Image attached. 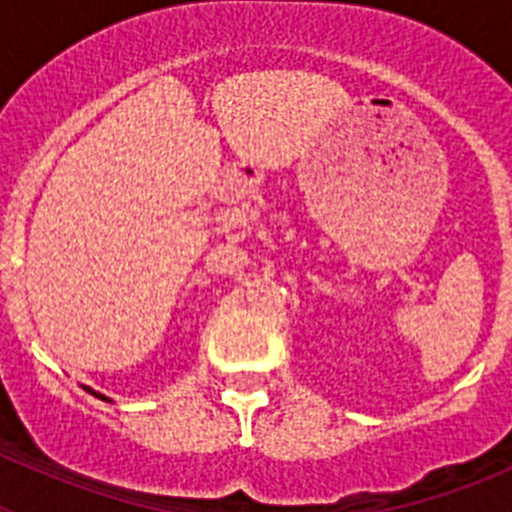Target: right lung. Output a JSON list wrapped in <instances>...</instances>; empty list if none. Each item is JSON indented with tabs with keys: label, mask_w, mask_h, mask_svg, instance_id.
I'll list each match as a JSON object with an SVG mask.
<instances>
[{
	"label": "right lung",
	"mask_w": 512,
	"mask_h": 512,
	"mask_svg": "<svg viewBox=\"0 0 512 512\" xmlns=\"http://www.w3.org/2000/svg\"><path fill=\"white\" fill-rule=\"evenodd\" d=\"M87 390H89V387H87ZM89 392H92V390H89ZM92 395H97V392H92ZM97 397H102V395H97ZM102 400H104V397H102Z\"/></svg>",
	"instance_id": "obj_1"
}]
</instances>
